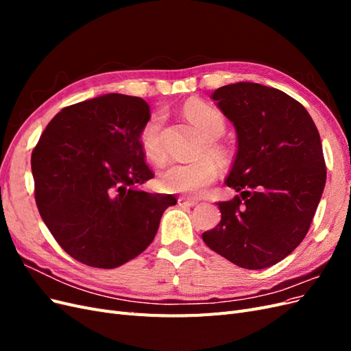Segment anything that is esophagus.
I'll return each mask as SVG.
<instances>
[{
  "label": "esophagus",
  "mask_w": 351,
  "mask_h": 351,
  "mask_svg": "<svg viewBox=\"0 0 351 351\" xmlns=\"http://www.w3.org/2000/svg\"><path fill=\"white\" fill-rule=\"evenodd\" d=\"M177 202H178V205L183 206V208H192V206H195L197 204V200L189 199V197H184V196H180Z\"/></svg>",
  "instance_id": "34e87169"
}]
</instances>
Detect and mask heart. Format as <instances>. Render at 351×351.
<instances>
[{
    "label": "heart",
    "instance_id": "heart-1",
    "mask_svg": "<svg viewBox=\"0 0 351 351\" xmlns=\"http://www.w3.org/2000/svg\"><path fill=\"white\" fill-rule=\"evenodd\" d=\"M186 119L204 136V143L197 154H209L217 159H224L226 149L217 143L218 137L226 132V119L217 108L202 101H190L183 110ZM162 119L159 115L151 117L145 124L141 141L145 156L155 165L167 161V151L162 142ZM217 164L209 156H200L195 161L174 164L159 177V184L169 193L199 195L217 178Z\"/></svg>",
    "mask_w": 351,
    "mask_h": 351
}]
</instances>
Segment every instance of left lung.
Masks as SVG:
<instances>
[{
  "label": "left lung",
  "instance_id": "8db88e82",
  "mask_svg": "<svg viewBox=\"0 0 351 351\" xmlns=\"http://www.w3.org/2000/svg\"><path fill=\"white\" fill-rule=\"evenodd\" d=\"M234 124L237 154L226 180L239 195L218 202L206 246L237 267L263 269L299 246L324 192L326 168L309 112L282 90L239 82L212 93Z\"/></svg>",
  "mask_w": 351,
  "mask_h": 351
}]
</instances>
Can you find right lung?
<instances>
[{
  "mask_svg": "<svg viewBox=\"0 0 351 351\" xmlns=\"http://www.w3.org/2000/svg\"><path fill=\"white\" fill-rule=\"evenodd\" d=\"M149 119L142 98L102 95L62 108L32 152L39 214L60 246L88 267L134 259L177 204L141 189L154 178L141 141Z\"/></svg>",
  "mask_w": 351,
  "mask_h": 351,
  "instance_id": "add662e5",
  "label": "right lung"
}]
</instances>
